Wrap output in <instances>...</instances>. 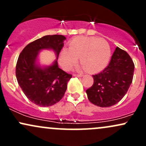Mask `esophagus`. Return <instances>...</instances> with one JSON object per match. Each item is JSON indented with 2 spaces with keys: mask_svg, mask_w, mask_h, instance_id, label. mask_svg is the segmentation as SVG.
<instances>
[{
  "mask_svg": "<svg viewBox=\"0 0 146 146\" xmlns=\"http://www.w3.org/2000/svg\"><path fill=\"white\" fill-rule=\"evenodd\" d=\"M73 76L78 77V78H81V77L83 76V75L82 74H73Z\"/></svg>",
  "mask_w": 146,
  "mask_h": 146,
  "instance_id": "1",
  "label": "esophagus"
}]
</instances>
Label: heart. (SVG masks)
<instances>
[{
  "label": "heart",
  "instance_id": "1",
  "mask_svg": "<svg viewBox=\"0 0 146 146\" xmlns=\"http://www.w3.org/2000/svg\"><path fill=\"white\" fill-rule=\"evenodd\" d=\"M111 51L108 42L104 38L95 37H77L70 42L68 49L64 48L59 55L62 67L69 70L78 62L90 73H97L108 65Z\"/></svg>",
  "mask_w": 146,
  "mask_h": 146
}]
</instances>
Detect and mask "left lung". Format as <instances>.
Here are the masks:
<instances>
[{"mask_svg": "<svg viewBox=\"0 0 146 146\" xmlns=\"http://www.w3.org/2000/svg\"><path fill=\"white\" fill-rule=\"evenodd\" d=\"M134 69L135 65L130 56L117 46L108 66L93 75L94 83L86 90L88 100L102 108L116 104L128 91Z\"/></svg>", "mask_w": 146, "mask_h": 146, "instance_id": "obj_1", "label": "left lung"}]
</instances>
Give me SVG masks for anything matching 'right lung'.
Returning <instances> with one entry per match:
<instances>
[{
  "label": "right lung",
  "mask_w": 146,
  "mask_h": 146,
  "mask_svg": "<svg viewBox=\"0 0 146 146\" xmlns=\"http://www.w3.org/2000/svg\"><path fill=\"white\" fill-rule=\"evenodd\" d=\"M66 37L45 36L23 48L16 64V76L23 93L31 102L40 106H51L63 98L72 75L58 67V58ZM52 50L56 59L51 65L41 66L38 55L42 50Z\"/></svg>",
  "instance_id": "right-lung-1"
}]
</instances>
